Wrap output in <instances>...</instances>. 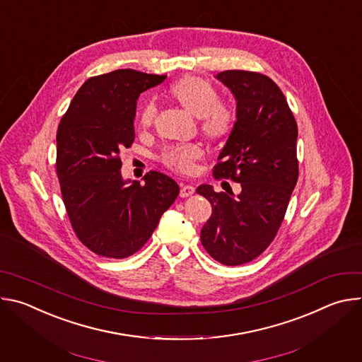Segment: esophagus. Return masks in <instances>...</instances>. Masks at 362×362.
Instances as JSON below:
<instances>
[{"mask_svg": "<svg viewBox=\"0 0 362 362\" xmlns=\"http://www.w3.org/2000/svg\"><path fill=\"white\" fill-rule=\"evenodd\" d=\"M194 193V187L192 185H182L180 186V197H187Z\"/></svg>", "mask_w": 362, "mask_h": 362, "instance_id": "34e87169", "label": "esophagus"}]
</instances>
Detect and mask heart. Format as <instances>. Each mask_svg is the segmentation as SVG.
I'll use <instances>...</instances> for the list:
<instances>
[{
    "mask_svg": "<svg viewBox=\"0 0 362 362\" xmlns=\"http://www.w3.org/2000/svg\"><path fill=\"white\" fill-rule=\"evenodd\" d=\"M169 94L187 112L199 117L200 129L208 137L219 139L233 129L235 112L229 103L219 98L216 87L209 80L199 76H185L169 87ZM156 110L154 100L146 98L139 110V124L148 127L156 116ZM202 156L203 148L200 144L180 143L169 146L162 153V160L176 172L192 173Z\"/></svg>",
    "mask_w": 362,
    "mask_h": 362,
    "instance_id": "obj_1",
    "label": "heart"
}]
</instances>
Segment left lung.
<instances>
[{"mask_svg": "<svg viewBox=\"0 0 362 362\" xmlns=\"http://www.w3.org/2000/svg\"><path fill=\"white\" fill-rule=\"evenodd\" d=\"M236 98V123L222 148L216 179L240 183L242 192H196L212 204L200 240L214 259L228 267L253 261L274 240L298 182V127L288 101L268 76L226 70L216 76Z\"/></svg>", "mask_w": 362, "mask_h": 362, "instance_id": "8db88e82", "label": "left lung"}]
</instances>
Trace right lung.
I'll use <instances>...</instances> for the list:
<instances>
[{
  "mask_svg": "<svg viewBox=\"0 0 362 362\" xmlns=\"http://www.w3.org/2000/svg\"><path fill=\"white\" fill-rule=\"evenodd\" d=\"M165 78L132 69L90 77L59 124L63 202L78 240L95 255L136 253L179 194L177 183L160 172L146 173L143 185L120 173V151L134 141L137 98Z\"/></svg>",
  "mask_w": 362,
  "mask_h": 362,
  "instance_id": "1",
  "label": "right lung"
}]
</instances>
